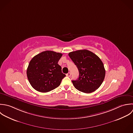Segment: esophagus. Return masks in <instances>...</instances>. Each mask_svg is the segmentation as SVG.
Wrapping results in <instances>:
<instances>
[{
	"instance_id": "1",
	"label": "esophagus",
	"mask_w": 133,
	"mask_h": 133,
	"mask_svg": "<svg viewBox=\"0 0 133 133\" xmlns=\"http://www.w3.org/2000/svg\"><path fill=\"white\" fill-rule=\"evenodd\" d=\"M66 75V76H68V77H70V76H71V73H70V72H69V73H67Z\"/></svg>"
}]
</instances>
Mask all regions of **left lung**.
Segmentation results:
<instances>
[{
	"instance_id": "left-lung-1",
	"label": "left lung",
	"mask_w": 133,
	"mask_h": 133,
	"mask_svg": "<svg viewBox=\"0 0 133 133\" xmlns=\"http://www.w3.org/2000/svg\"><path fill=\"white\" fill-rule=\"evenodd\" d=\"M69 56L79 71V77L72 81L75 88L84 93H90L98 88L105 76V70L100 58L87 49L71 52Z\"/></svg>"
}]
</instances>
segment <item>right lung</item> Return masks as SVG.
I'll return each instance as SVG.
<instances>
[{"label": "right lung", "mask_w": 133, "mask_h": 133, "mask_svg": "<svg viewBox=\"0 0 133 133\" xmlns=\"http://www.w3.org/2000/svg\"><path fill=\"white\" fill-rule=\"evenodd\" d=\"M62 54L51 50L43 51L32 58L27 69V76L31 86L41 92L57 88L65 76L58 62Z\"/></svg>", "instance_id": "1"}]
</instances>
